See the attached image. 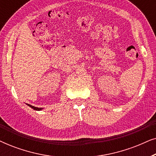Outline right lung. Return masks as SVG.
Listing matches in <instances>:
<instances>
[{"mask_svg": "<svg viewBox=\"0 0 156 156\" xmlns=\"http://www.w3.org/2000/svg\"><path fill=\"white\" fill-rule=\"evenodd\" d=\"M26 104L28 106H30V107H31L32 108H33V109L35 110V111H41V110L43 109V108H38V107H35V106H32V105H30V104Z\"/></svg>", "mask_w": 156, "mask_h": 156, "instance_id": "obj_1", "label": "right lung"}]
</instances>
